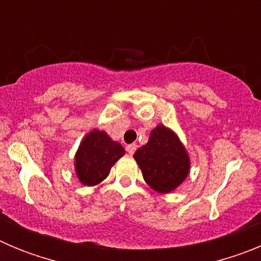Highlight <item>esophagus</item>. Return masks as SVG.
Returning <instances> with one entry per match:
<instances>
[{
	"instance_id": "1",
	"label": "esophagus",
	"mask_w": 261,
	"mask_h": 261,
	"mask_svg": "<svg viewBox=\"0 0 261 261\" xmlns=\"http://www.w3.org/2000/svg\"><path fill=\"white\" fill-rule=\"evenodd\" d=\"M136 149H137V145H136V144L126 145V147H125L126 153H128V154H130V155H132V154L135 153V151H136Z\"/></svg>"
}]
</instances>
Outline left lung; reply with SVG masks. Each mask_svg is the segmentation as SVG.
Here are the masks:
<instances>
[{
    "mask_svg": "<svg viewBox=\"0 0 261 261\" xmlns=\"http://www.w3.org/2000/svg\"><path fill=\"white\" fill-rule=\"evenodd\" d=\"M145 181L151 190L168 193L180 186L190 174V156L170 128L159 124L151 130L146 145L135 153Z\"/></svg>",
    "mask_w": 261,
    "mask_h": 261,
    "instance_id": "1",
    "label": "left lung"
}]
</instances>
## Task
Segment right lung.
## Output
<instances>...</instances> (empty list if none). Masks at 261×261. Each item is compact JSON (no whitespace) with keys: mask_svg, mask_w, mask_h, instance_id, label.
Wrapping results in <instances>:
<instances>
[{"mask_svg":"<svg viewBox=\"0 0 261 261\" xmlns=\"http://www.w3.org/2000/svg\"><path fill=\"white\" fill-rule=\"evenodd\" d=\"M124 154L125 150L119 142L105 130L94 129L85 136L75 153V174L85 186H96L108 176L111 167Z\"/></svg>","mask_w":261,"mask_h":261,"instance_id":"1","label":"right lung"}]
</instances>
